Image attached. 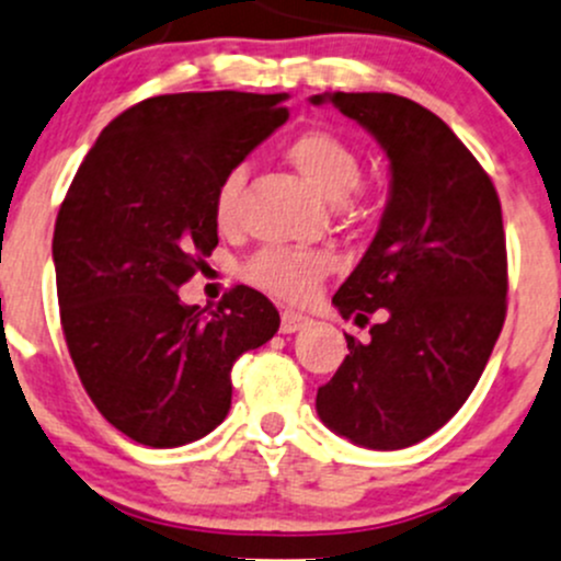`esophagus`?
<instances>
[{"label": "esophagus", "mask_w": 561, "mask_h": 561, "mask_svg": "<svg viewBox=\"0 0 561 561\" xmlns=\"http://www.w3.org/2000/svg\"><path fill=\"white\" fill-rule=\"evenodd\" d=\"M311 324V319L309 317H304V313H298V311H282V322H279V330L285 332V335H290V332H298V330H304V328H309Z\"/></svg>", "instance_id": "1"}]
</instances>
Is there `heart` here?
<instances>
[{
	"label": "heart",
	"instance_id": "heart-1",
	"mask_svg": "<svg viewBox=\"0 0 561 561\" xmlns=\"http://www.w3.org/2000/svg\"><path fill=\"white\" fill-rule=\"evenodd\" d=\"M287 159L298 168L300 175L311 183L324 199L337 202L356 188L362 178V159L351 140L332 130H306L287 144ZM244 168H231L215 186L213 213L218 226H231L239 215L242 199ZM330 257L319 250H290V248H266L252 255L244 266V276L255 287L276 298L300 300L313 293V287L328 276Z\"/></svg>",
	"mask_w": 561,
	"mask_h": 561
}]
</instances>
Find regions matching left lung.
Instances as JSON below:
<instances>
[{
    "label": "left lung",
    "mask_w": 561,
    "mask_h": 561,
    "mask_svg": "<svg viewBox=\"0 0 561 561\" xmlns=\"http://www.w3.org/2000/svg\"><path fill=\"white\" fill-rule=\"evenodd\" d=\"M375 135L391 162V196L359 266L335 293L348 356L317 391L335 434L370 450H402L445 426L482 378L503 330L506 233L497 191L450 127L391 92H324Z\"/></svg>",
    "instance_id": "left-lung-1"
}]
</instances>
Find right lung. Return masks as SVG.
<instances>
[{"instance_id":"obj_1","label":"right lung","mask_w":561,"mask_h":561,"mask_svg":"<svg viewBox=\"0 0 561 561\" xmlns=\"http://www.w3.org/2000/svg\"><path fill=\"white\" fill-rule=\"evenodd\" d=\"M287 95L175 92L122 111L73 175L53 233L60 328L101 415L138 445L181 447L220 426L231 367L279 330L248 285L218 309L178 287L218 244L220 178L287 122Z\"/></svg>"}]
</instances>
